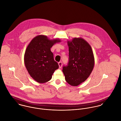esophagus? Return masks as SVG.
Wrapping results in <instances>:
<instances>
[{
  "mask_svg": "<svg viewBox=\"0 0 121 121\" xmlns=\"http://www.w3.org/2000/svg\"><path fill=\"white\" fill-rule=\"evenodd\" d=\"M62 65H63V64H62V62H60L58 63V65H59V68H62Z\"/></svg>",
  "mask_w": 121,
  "mask_h": 121,
  "instance_id": "34e87169",
  "label": "esophagus"
}]
</instances>
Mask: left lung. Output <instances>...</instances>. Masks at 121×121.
Listing matches in <instances>:
<instances>
[{
    "mask_svg": "<svg viewBox=\"0 0 121 121\" xmlns=\"http://www.w3.org/2000/svg\"><path fill=\"white\" fill-rule=\"evenodd\" d=\"M69 62L63 68L66 81L77 86L90 76L95 65V57L90 44L82 38H74L67 41Z\"/></svg>",
    "mask_w": 121,
    "mask_h": 121,
    "instance_id": "8db88e82",
    "label": "left lung"
}]
</instances>
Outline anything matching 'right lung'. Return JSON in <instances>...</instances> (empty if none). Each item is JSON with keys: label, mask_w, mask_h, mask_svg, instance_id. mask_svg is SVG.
<instances>
[{"label": "right lung", "mask_w": 121, "mask_h": 121, "mask_svg": "<svg viewBox=\"0 0 121 121\" xmlns=\"http://www.w3.org/2000/svg\"><path fill=\"white\" fill-rule=\"evenodd\" d=\"M59 42L61 40L59 39L50 40L46 35H39L28 45L24 54L25 65L30 76L37 82H48L58 68L50 48Z\"/></svg>", "instance_id": "add662e5"}]
</instances>
